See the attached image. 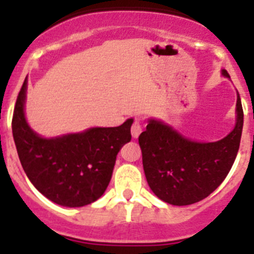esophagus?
Returning <instances> with one entry per match:
<instances>
[{
    "instance_id": "obj_1",
    "label": "esophagus",
    "mask_w": 254,
    "mask_h": 254,
    "mask_svg": "<svg viewBox=\"0 0 254 254\" xmlns=\"http://www.w3.org/2000/svg\"><path fill=\"white\" fill-rule=\"evenodd\" d=\"M142 132V125H141V122L138 120H136L133 122V125H132L131 127V133L132 136H133L134 138L138 137L140 136V133Z\"/></svg>"
}]
</instances>
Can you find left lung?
Wrapping results in <instances>:
<instances>
[{
    "instance_id": "1",
    "label": "left lung",
    "mask_w": 254,
    "mask_h": 254,
    "mask_svg": "<svg viewBox=\"0 0 254 254\" xmlns=\"http://www.w3.org/2000/svg\"><path fill=\"white\" fill-rule=\"evenodd\" d=\"M230 78L225 69L221 71ZM243 129V108L237 98V123L226 137L197 142L161 121L150 120L138 137L143 172L150 188L164 202L196 203L212 193L226 178L237 158Z\"/></svg>"
}]
</instances>
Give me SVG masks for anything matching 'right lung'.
I'll use <instances>...</instances> for the list:
<instances>
[{"label": "right lung", "instance_id": "1", "mask_svg": "<svg viewBox=\"0 0 254 254\" xmlns=\"http://www.w3.org/2000/svg\"><path fill=\"white\" fill-rule=\"evenodd\" d=\"M26 85L17 95L12 134L22 169L40 193L66 207H81L102 197L112 178L117 154L131 141L133 120L118 127H94L80 133L44 138L26 122Z\"/></svg>", "mask_w": 254, "mask_h": 254}]
</instances>
